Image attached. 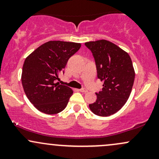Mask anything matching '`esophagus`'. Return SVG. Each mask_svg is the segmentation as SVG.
I'll list each match as a JSON object with an SVG mask.
<instances>
[{
    "instance_id": "obj_1",
    "label": "esophagus",
    "mask_w": 159,
    "mask_h": 159,
    "mask_svg": "<svg viewBox=\"0 0 159 159\" xmlns=\"http://www.w3.org/2000/svg\"><path fill=\"white\" fill-rule=\"evenodd\" d=\"M80 92H81V93H87V89H85V88H82V89H81V90H80Z\"/></svg>"
}]
</instances>
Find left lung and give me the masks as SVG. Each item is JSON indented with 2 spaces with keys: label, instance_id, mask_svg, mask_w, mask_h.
<instances>
[{
  "label": "left lung",
  "instance_id": "8db88e82",
  "mask_svg": "<svg viewBox=\"0 0 159 159\" xmlns=\"http://www.w3.org/2000/svg\"><path fill=\"white\" fill-rule=\"evenodd\" d=\"M85 45L93 53L98 78L104 83L96 101L89 107L98 116H111L123 107L132 92L135 76L132 60L126 52L107 40L87 42Z\"/></svg>",
  "mask_w": 159,
  "mask_h": 159
}]
</instances>
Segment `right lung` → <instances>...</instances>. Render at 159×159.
<instances>
[{
  "instance_id": "right-lung-1",
  "label": "right lung",
  "mask_w": 159,
  "mask_h": 159,
  "mask_svg": "<svg viewBox=\"0 0 159 159\" xmlns=\"http://www.w3.org/2000/svg\"><path fill=\"white\" fill-rule=\"evenodd\" d=\"M81 46V43L49 41L27 57L21 83L27 98L37 110L46 114H56L66 107L73 90L61 85L57 80L69 57Z\"/></svg>"
}]
</instances>
